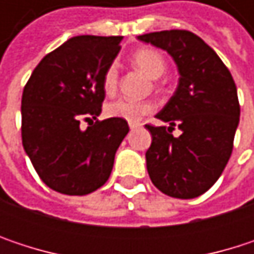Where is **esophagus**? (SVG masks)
Returning a JSON list of instances; mask_svg holds the SVG:
<instances>
[{
  "label": "esophagus",
  "mask_w": 254,
  "mask_h": 254,
  "mask_svg": "<svg viewBox=\"0 0 254 254\" xmlns=\"http://www.w3.org/2000/svg\"><path fill=\"white\" fill-rule=\"evenodd\" d=\"M129 127H130V130H133V129L141 127V124H139V122H130V124H129Z\"/></svg>",
  "instance_id": "obj_1"
}]
</instances>
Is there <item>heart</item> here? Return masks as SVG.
<instances>
[{"instance_id": "heart-1", "label": "heart", "mask_w": 254, "mask_h": 254, "mask_svg": "<svg viewBox=\"0 0 254 254\" xmlns=\"http://www.w3.org/2000/svg\"><path fill=\"white\" fill-rule=\"evenodd\" d=\"M133 63L150 77L156 79L160 77L166 70V62L163 56L154 50V48H141L133 53L132 56ZM118 80H119V70L118 64L112 63L103 76V88L107 94H113L118 88ZM156 109V104L153 101H135V100H127L121 98L112 103H107L104 107L106 116L109 118H119L127 122H136L142 116L151 113Z\"/></svg>"}]
</instances>
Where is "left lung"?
Returning a JSON list of instances; mask_svg holds the SVG:
<instances>
[{
    "mask_svg": "<svg viewBox=\"0 0 254 254\" xmlns=\"http://www.w3.org/2000/svg\"><path fill=\"white\" fill-rule=\"evenodd\" d=\"M168 51L175 60L179 83L156 115L169 127L145 125L151 145L145 153L151 182L163 194L194 198L206 192L228 163L240 122L235 82L219 56L190 30H162L138 36ZM178 126L181 135L174 137Z\"/></svg>",
    "mask_w": 254,
    "mask_h": 254,
    "instance_id": "obj_1",
    "label": "left lung"
}]
</instances>
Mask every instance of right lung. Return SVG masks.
<instances>
[{
  "label": "right lung",
  "mask_w": 254,
  "mask_h": 254,
  "mask_svg": "<svg viewBox=\"0 0 254 254\" xmlns=\"http://www.w3.org/2000/svg\"><path fill=\"white\" fill-rule=\"evenodd\" d=\"M122 36L80 35L47 54L22 95V142L36 174L51 190L85 195L106 184L127 121H98L103 76ZM96 121L92 122V119ZM88 122L81 127V121Z\"/></svg>",
  "instance_id": "right-lung-1"
}]
</instances>
